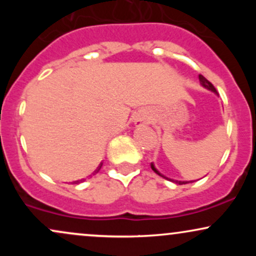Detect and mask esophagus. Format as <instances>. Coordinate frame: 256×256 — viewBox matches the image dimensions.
I'll return each instance as SVG.
<instances>
[{
	"label": "esophagus",
	"mask_w": 256,
	"mask_h": 256,
	"mask_svg": "<svg viewBox=\"0 0 256 256\" xmlns=\"http://www.w3.org/2000/svg\"><path fill=\"white\" fill-rule=\"evenodd\" d=\"M136 122H143V119H142V118H137Z\"/></svg>",
	"instance_id": "34e87169"
}]
</instances>
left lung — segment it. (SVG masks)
Here are the masks:
<instances>
[{
	"mask_svg": "<svg viewBox=\"0 0 256 256\" xmlns=\"http://www.w3.org/2000/svg\"><path fill=\"white\" fill-rule=\"evenodd\" d=\"M198 79H200V83H201V85L204 88H206V89H208V90H210V91H213V92H216V88H214V85L210 83V80H207V79H206L204 76L202 74H198ZM150 167H152V171H154L155 173H156V174H158L160 176V177H164V178H166V179H168V180H171V182H174V183H177V184H186V183H189V182H180V180H173V179H170V178H167V177H165V176L164 174H161L160 172L158 171L156 168H155V166H154V164H150Z\"/></svg>",
	"mask_w": 256,
	"mask_h": 256,
	"instance_id": "1",
	"label": "left lung"
}]
</instances>
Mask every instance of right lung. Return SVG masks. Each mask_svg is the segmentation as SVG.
<instances>
[{"instance_id":"obj_1","label":"right lung","mask_w":256,"mask_h":256,"mask_svg":"<svg viewBox=\"0 0 256 256\" xmlns=\"http://www.w3.org/2000/svg\"><path fill=\"white\" fill-rule=\"evenodd\" d=\"M101 166H102V164H101V165H100V166L98 167V170H96V171H95V173H98V172L100 171V168H101Z\"/></svg>"}]
</instances>
